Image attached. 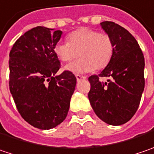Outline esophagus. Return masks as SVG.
Returning a JSON list of instances; mask_svg holds the SVG:
<instances>
[{"instance_id":"esophagus-1","label":"esophagus","mask_w":154,"mask_h":154,"mask_svg":"<svg viewBox=\"0 0 154 154\" xmlns=\"http://www.w3.org/2000/svg\"><path fill=\"white\" fill-rule=\"evenodd\" d=\"M75 77H76V79H77V81H80L81 80H84V79H86V77L85 76H83V75H81V74H76L75 75Z\"/></svg>"}]
</instances>
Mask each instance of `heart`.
I'll use <instances>...</instances> for the list:
<instances>
[{"instance_id": "b5f03b06", "label": "heart", "mask_w": 154, "mask_h": 154, "mask_svg": "<svg viewBox=\"0 0 154 154\" xmlns=\"http://www.w3.org/2000/svg\"><path fill=\"white\" fill-rule=\"evenodd\" d=\"M54 53L63 62H69L79 56L78 60L66 66L65 69L74 73L92 72L104 69L111 61L114 45L106 34L81 27L67 35V42L54 46Z\"/></svg>"}]
</instances>
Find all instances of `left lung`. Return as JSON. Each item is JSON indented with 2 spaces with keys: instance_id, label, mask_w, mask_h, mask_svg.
I'll return each mask as SVG.
<instances>
[{
  "instance_id": "left-lung-1",
  "label": "left lung",
  "mask_w": 154,
  "mask_h": 154,
  "mask_svg": "<svg viewBox=\"0 0 154 154\" xmlns=\"http://www.w3.org/2000/svg\"><path fill=\"white\" fill-rule=\"evenodd\" d=\"M100 26L114 45L111 61L100 74L88 81L90 104L97 116L112 126L125 124L135 114L144 88L145 59L135 38L127 29L112 21ZM109 78L107 82L100 79Z\"/></svg>"
}]
</instances>
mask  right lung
<instances>
[{"instance_id": "right-lung-1", "label": "right lung", "mask_w": 154, "mask_h": 154, "mask_svg": "<svg viewBox=\"0 0 154 154\" xmlns=\"http://www.w3.org/2000/svg\"><path fill=\"white\" fill-rule=\"evenodd\" d=\"M36 27L15 42L9 54V89L21 117L31 126L48 130L60 124L69 110L76 77L60 75L54 46L62 32Z\"/></svg>"}]
</instances>
